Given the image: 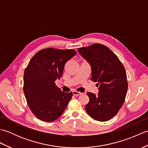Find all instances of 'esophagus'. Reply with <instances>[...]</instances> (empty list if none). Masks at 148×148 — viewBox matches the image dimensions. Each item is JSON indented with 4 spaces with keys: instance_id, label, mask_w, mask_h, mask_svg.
<instances>
[{
    "instance_id": "esophagus-1",
    "label": "esophagus",
    "mask_w": 148,
    "mask_h": 148,
    "mask_svg": "<svg viewBox=\"0 0 148 148\" xmlns=\"http://www.w3.org/2000/svg\"><path fill=\"white\" fill-rule=\"evenodd\" d=\"M81 94H82V93H81L79 92H77V91H76V90L73 91V95L75 96H79V95H81Z\"/></svg>"
}]
</instances>
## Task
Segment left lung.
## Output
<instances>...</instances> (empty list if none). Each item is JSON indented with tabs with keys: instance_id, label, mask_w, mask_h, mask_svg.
<instances>
[{
	"instance_id": "1",
	"label": "left lung",
	"mask_w": 148,
	"mask_h": 148,
	"mask_svg": "<svg viewBox=\"0 0 148 148\" xmlns=\"http://www.w3.org/2000/svg\"><path fill=\"white\" fill-rule=\"evenodd\" d=\"M77 51L90 63V79L99 86L98 95L87 93L90 100L86 111L95 120L108 121L118 112L126 97L128 83L124 66L111 49L101 44L79 48Z\"/></svg>"
}]
</instances>
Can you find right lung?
Listing matches in <instances>:
<instances>
[{"mask_svg":"<svg viewBox=\"0 0 148 148\" xmlns=\"http://www.w3.org/2000/svg\"><path fill=\"white\" fill-rule=\"evenodd\" d=\"M76 55L74 49H43L31 58L25 70V96L31 111L40 120H56L71 100L72 92H62L55 81L62 76L66 62Z\"/></svg>","mask_w":148,"mask_h":148,"instance_id":"right-lung-1","label":"right lung"}]
</instances>
